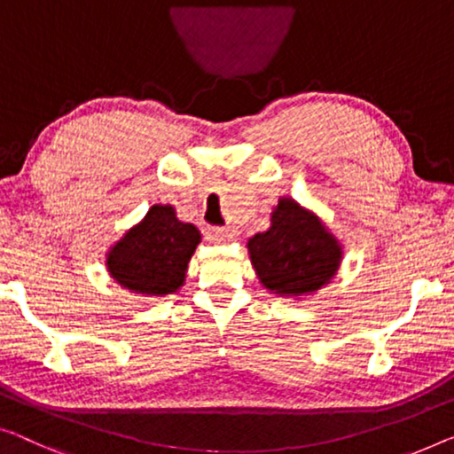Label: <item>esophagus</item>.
<instances>
[{
	"label": "esophagus",
	"instance_id": "1",
	"mask_svg": "<svg viewBox=\"0 0 454 454\" xmlns=\"http://www.w3.org/2000/svg\"><path fill=\"white\" fill-rule=\"evenodd\" d=\"M207 234L214 242H230V240H236V236H239V232H236L234 228H218V226L209 228Z\"/></svg>",
	"mask_w": 454,
	"mask_h": 454
}]
</instances>
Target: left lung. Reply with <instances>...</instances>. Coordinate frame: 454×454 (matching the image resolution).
I'll list each match as a JSON object with an SVG mask.
<instances>
[{
	"instance_id": "obj_1",
	"label": "left lung",
	"mask_w": 454,
	"mask_h": 454,
	"mask_svg": "<svg viewBox=\"0 0 454 454\" xmlns=\"http://www.w3.org/2000/svg\"><path fill=\"white\" fill-rule=\"evenodd\" d=\"M247 247L262 287L281 297L317 292L330 283L342 261L334 234L292 198L279 200L267 232L254 234Z\"/></svg>"
}]
</instances>
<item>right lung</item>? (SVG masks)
Here are the masks:
<instances>
[{"label":"right lung","instance_id":"right-lung-1","mask_svg":"<svg viewBox=\"0 0 454 454\" xmlns=\"http://www.w3.org/2000/svg\"><path fill=\"white\" fill-rule=\"evenodd\" d=\"M201 242L200 230L177 220L173 206H153L107 253L110 275L124 289L146 297L175 294Z\"/></svg>","mask_w":454,"mask_h":454}]
</instances>
